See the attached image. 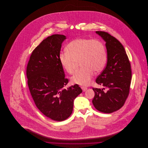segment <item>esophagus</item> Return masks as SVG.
Masks as SVG:
<instances>
[{"instance_id":"esophagus-1","label":"esophagus","mask_w":148,"mask_h":148,"mask_svg":"<svg viewBox=\"0 0 148 148\" xmlns=\"http://www.w3.org/2000/svg\"><path fill=\"white\" fill-rule=\"evenodd\" d=\"M81 88H82V89L83 90V92H85L87 90V88L86 87H84V86H82Z\"/></svg>"}]
</instances>
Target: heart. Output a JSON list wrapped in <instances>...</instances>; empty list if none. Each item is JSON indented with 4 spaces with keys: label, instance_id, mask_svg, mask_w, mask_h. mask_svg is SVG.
<instances>
[{
    "label": "heart",
    "instance_id": "obj_1",
    "mask_svg": "<svg viewBox=\"0 0 148 148\" xmlns=\"http://www.w3.org/2000/svg\"><path fill=\"white\" fill-rule=\"evenodd\" d=\"M59 61L64 70L73 74L76 69L77 62L82 68L71 77L74 84L83 86L90 83L94 73L103 70L106 63V52L104 44L97 40L89 38H77L69 42L66 51L60 53Z\"/></svg>",
    "mask_w": 148,
    "mask_h": 148
}]
</instances>
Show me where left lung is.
I'll return each mask as SVG.
<instances>
[{"instance_id":"left-lung-1","label":"left lung","mask_w":148,"mask_h":148,"mask_svg":"<svg viewBox=\"0 0 148 148\" xmlns=\"http://www.w3.org/2000/svg\"><path fill=\"white\" fill-rule=\"evenodd\" d=\"M96 33L106 42L108 62L95 80L105 88H92L95 96L92 103L99 112L109 114L120 109L127 98L132 79L131 66L125 49L118 39L108 32ZM106 88L107 91L104 92Z\"/></svg>"}]
</instances>
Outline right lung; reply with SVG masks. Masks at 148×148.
<instances>
[{
    "label": "right lung",
    "instance_id": "add662e5",
    "mask_svg": "<svg viewBox=\"0 0 148 148\" xmlns=\"http://www.w3.org/2000/svg\"><path fill=\"white\" fill-rule=\"evenodd\" d=\"M65 35L54 34L44 39L33 51L27 66L29 89L38 109L51 119L62 121L73 112L74 100L82 92L77 84L68 83L59 61Z\"/></svg>",
    "mask_w": 148,
    "mask_h": 148
}]
</instances>
